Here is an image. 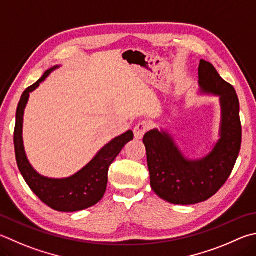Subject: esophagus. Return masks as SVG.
Instances as JSON below:
<instances>
[{"label":"esophagus","instance_id":"esophagus-1","mask_svg":"<svg viewBox=\"0 0 256 256\" xmlns=\"http://www.w3.org/2000/svg\"><path fill=\"white\" fill-rule=\"evenodd\" d=\"M148 122H146V120H141V122H138L136 128H134V136H136V138H142L144 134H146L148 132Z\"/></svg>","mask_w":256,"mask_h":256}]
</instances>
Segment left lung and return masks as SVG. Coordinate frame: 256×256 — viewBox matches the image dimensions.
<instances>
[{"label":"left lung","mask_w":256,"mask_h":256,"mask_svg":"<svg viewBox=\"0 0 256 256\" xmlns=\"http://www.w3.org/2000/svg\"><path fill=\"white\" fill-rule=\"evenodd\" d=\"M198 75L202 92L220 98V138L214 150L202 159L192 161L181 154L164 132L152 130L143 138L151 188L174 205H192L212 197L228 179L240 150L242 124L235 88L204 59L199 62Z\"/></svg>","instance_id":"1"}]
</instances>
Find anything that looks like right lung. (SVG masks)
I'll return each mask as SVG.
<instances>
[{"instance_id":"right-lung-1","label":"right lung","mask_w":256,"mask_h":256,"mask_svg":"<svg viewBox=\"0 0 256 256\" xmlns=\"http://www.w3.org/2000/svg\"><path fill=\"white\" fill-rule=\"evenodd\" d=\"M51 68L34 85L23 92L18 104L16 120L13 141L18 170L26 182L41 202L57 212H72L96 205L106 192L108 180V168L115 158L122 151L125 144L133 140V132L128 131L102 148L86 166L66 179H49L36 174L26 159L22 140L23 113L29 100V92L34 90L41 82L48 77Z\"/></svg>"}]
</instances>
